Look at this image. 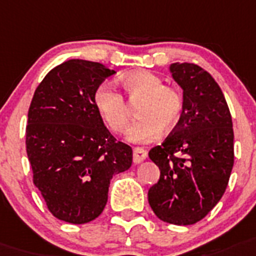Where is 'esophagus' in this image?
Wrapping results in <instances>:
<instances>
[{
    "label": "esophagus",
    "mask_w": 256,
    "mask_h": 256,
    "mask_svg": "<svg viewBox=\"0 0 256 256\" xmlns=\"http://www.w3.org/2000/svg\"><path fill=\"white\" fill-rule=\"evenodd\" d=\"M146 158H147V151H144L143 148H135L132 152V161L135 164H140Z\"/></svg>",
    "instance_id": "obj_1"
}]
</instances>
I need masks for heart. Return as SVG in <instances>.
Instances as JSON below:
<instances>
[{
  "label": "heart",
  "instance_id": "heart-1",
  "mask_svg": "<svg viewBox=\"0 0 256 256\" xmlns=\"http://www.w3.org/2000/svg\"><path fill=\"white\" fill-rule=\"evenodd\" d=\"M121 84L128 100L143 102L138 109L139 121L128 128L126 138L132 143H150L158 138L161 128L170 130L180 122L184 112L181 94L165 87L164 82L154 72H135L121 78ZM95 108L112 132H122L128 128V108L122 95L109 83L96 90Z\"/></svg>",
  "mask_w": 256,
  "mask_h": 256
}]
</instances>
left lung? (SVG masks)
Segmentation results:
<instances>
[{"instance_id": "8db88e82", "label": "left lung", "mask_w": 256, "mask_h": 256, "mask_svg": "<svg viewBox=\"0 0 256 256\" xmlns=\"http://www.w3.org/2000/svg\"><path fill=\"white\" fill-rule=\"evenodd\" d=\"M184 92V112L170 136L150 151L160 178L148 202L160 220L195 224L218 204L234 162L233 122L221 88L200 66L172 64Z\"/></svg>"}]
</instances>
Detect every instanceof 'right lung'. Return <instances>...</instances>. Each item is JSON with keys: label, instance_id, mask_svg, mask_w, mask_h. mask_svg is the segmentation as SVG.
Returning <instances> with one entry per match:
<instances>
[{"label": "right lung", "instance_id": "1", "mask_svg": "<svg viewBox=\"0 0 256 256\" xmlns=\"http://www.w3.org/2000/svg\"><path fill=\"white\" fill-rule=\"evenodd\" d=\"M116 74L98 62L68 60L36 88L26 128L34 184L53 216L86 224L100 216L112 177L128 170L132 150L109 132L94 102Z\"/></svg>", "mask_w": 256, "mask_h": 256}]
</instances>
